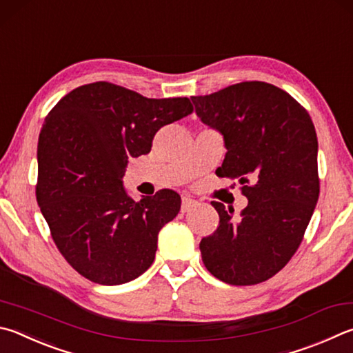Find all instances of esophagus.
<instances>
[{"instance_id": "1", "label": "esophagus", "mask_w": 353, "mask_h": 353, "mask_svg": "<svg viewBox=\"0 0 353 353\" xmlns=\"http://www.w3.org/2000/svg\"><path fill=\"white\" fill-rule=\"evenodd\" d=\"M194 205H196V202L193 201V199L182 197V207H181V211H182V213H187V211H190L191 208H193Z\"/></svg>"}]
</instances>
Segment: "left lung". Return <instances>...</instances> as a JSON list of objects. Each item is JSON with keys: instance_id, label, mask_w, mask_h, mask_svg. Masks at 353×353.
<instances>
[{"instance_id": "obj_1", "label": "left lung", "mask_w": 353, "mask_h": 353, "mask_svg": "<svg viewBox=\"0 0 353 353\" xmlns=\"http://www.w3.org/2000/svg\"><path fill=\"white\" fill-rule=\"evenodd\" d=\"M205 125L219 131L227 154L216 170L236 179L248 205L211 202L219 227L199 243L207 270L232 285H254L287 265L303 242L319 197L315 126L290 94L242 81L191 97Z\"/></svg>"}]
</instances>
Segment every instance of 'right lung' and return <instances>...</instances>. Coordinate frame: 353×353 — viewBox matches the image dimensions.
Here are the masks:
<instances>
[{
    "instance_id": "add662e5",
    "label": "right lung",
    "mask_w": 353,
    "mask_h": 353,
    "mask_svg": "<svg viewBox=\"0 0 353 353\" xmlns=\"http://www.w3.org/2000/svg\"><path fill=\"white\" fill-rule=\"evenodd\" d=\"M191 112L187 97L148 99L108 81L75 88L50 110L38 137L37 202L81 276L119 285L154 262L181 196L160 190L134 201L123 188L128 159L148 154L160 128Z\"/></svg>"
}]
</instances>
